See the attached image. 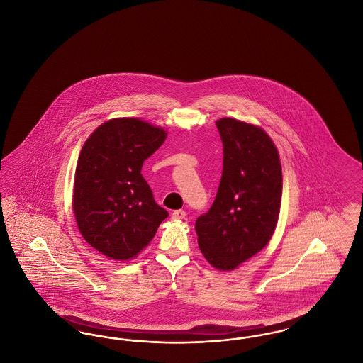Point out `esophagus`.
Masks as SVG:
<instances>
[{"label":"esophagus","instance_id":"1","mask_svg":"<svg viewBox=\"0 0 363 363\" xmlns=\"http://www.w3.org/2000/svg\"><path fill=\"white\" fill-rule=\"evenodd\" d=\"M185 216H186V212L184 209H177V211H174L173 213H172V218L175 219V220L185 219Z\"/></svg>","mask_w":363,"mask_h":363}]
</instances>
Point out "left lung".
Listing matches in <instances>:
<instances>
[{
	"instance_id": "8db88e82",
	"label": "left lung",
	"mask_w": 363,
	"mask_h": 363,
	"mask_svg": "<svg viewBox=\"0 0 363 363\" xmlns=\"http://www.w3.org/2000/svg\"><path fill=\"white\" fill-rule=\"evenodd\" d=\"M223 173L215 201L196 220L199 247L220 271L235 269L272 238L281 203V166L274 141L259 126L216 121Z\"/></svg>"
}]
</instances>
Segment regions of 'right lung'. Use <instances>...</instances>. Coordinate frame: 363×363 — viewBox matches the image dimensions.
<instances>
[{"instance_id": "add662e5", "label": "right lung", "mask_w": 363, "mask_h": 363, "mask_svg": "<svg viewBox=\"0 0 363 363\" xmlns=\"http://www.w3.org/2000/svg\"><path fill=\"white\" fill-rule=\"evenodd\" d=\"M166 136L138 118H114L96 128L82 148L72 207L83 238L110 259L136 257L169 216L141 175L144 160Z\"/></svg>"}]
</instances>
